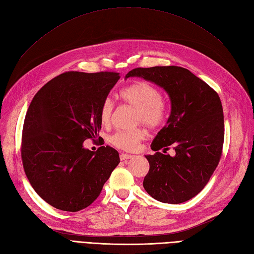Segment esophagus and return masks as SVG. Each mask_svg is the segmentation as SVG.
Instances as JSON below:
<instances>
[{
	"label": "esophagus",
	"mask_w": 254,
	"mask_h": 254,
	"mask_svg": "<svg viewBox=\"0 0 254 254\" xmlns=\"http://www.w3.org/2000/svg\"><path fill=\"white\" fill-rule=\"evenodd\" d=\"M132 157H133L132 155H127V153H121V155H120L121 161H126L128 159H131Z\"/></svg>",
	"instance_id": "esophagus-1"
}]
</instances>
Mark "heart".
Wrapping results in <instances>:
<instances>
[{"mask_svg": "<svg viewBox=\"0 0 254 254\" xmlns=\"http://www.w3.org/2000/svg\"><path fill=\"white\" fill-rule=\"evenodd\" d=\"M120 98L125 104L136 109L135 123L144 124L149 128L159 127L165 120L166 109L163 104V96L161 91L147 81H136L120 92ZM113 113V103L107 98L104 101L99 111V121L102 125H110ZM147 131L144 128L133 130H119L110 137V143L117 148L126 151H132L137 148Z\"/></svg>", "mask_w": 254, "mask_h": 254, "instance_id": "b5f03b06", "label": "heart"}]
</instances>
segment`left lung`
Masks as SVG:
<instances>
[{
	"label": "left lung",
	"mask_w": 254,
	"mask_h": 254,
	"mask_svg": "<svg viewBox=\"0 0 254 254\" xmlns=\"http://www.w3.org/2000/svg\"><path fill=\"white\" fill-rule=\"evenodd\" d=\"M163 88L172 110L145 156L149 171L145 190L158 201L182 203L200 193L219 163L225 139L224 113L216 91L188 68L176 65L136 67L126 75ZM173 145L175 156L160 153Z\"/></svg>",
	"instance_id": "obj_1"
}]
</instances>
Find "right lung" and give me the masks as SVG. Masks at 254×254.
Returning a JSON list of instances; mask_svg holds the SVG:
<instances>
[{
  "mask_svg": "<svg viewBox=\"0 0 254 254\" xmlns=\"http://www.w3.org/2000/svg\"><path fill=\"white\" fill-rule=\"evenodd\" d=\"M121 78L117 72H65L37 92L25 115L21 157L36 193L61 211L77 212L101 194L120 163L110 146L83 148L98 136L99 111Z\"/></svg>",
  "mask_w": 254,
  "mask_h": 254,
  "instance_id": "add662e5",
  "label": "right lung"
}]
</instances>
